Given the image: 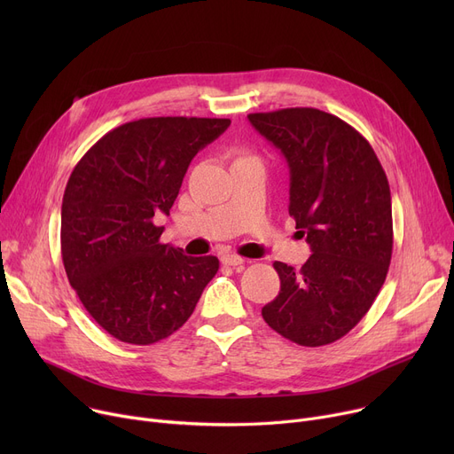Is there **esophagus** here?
Segmentation results:
<instances>
[{
	"mask_svg": "<svg viewBox=\"0 0 454 454\" xmlns=\"http://www.w3.org/2000/svg\"><path fill=\"white\" fill-rule=\"evenodd\" d=\"M221 261H223V265L233 267V269H243V265H245V259L239 255H223Z\"/></svg>",
	"mask_w": 454,
	"mask_h": 454,
	"instance_id": "obj_1",
	"label": "esophagus"
}]
</instances>
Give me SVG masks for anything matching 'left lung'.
I'll use <instances>...</instances> for the list:
<instances>
[{"label":"left lung","mask_w":454,"mask_h":454,"mask_svg":"<svg viewBox=\"0 0 454 454\" xmlns=\"http://www.w3.org/2000/svg\"><path fill=\"white\" fill-rule=\"evenodd\" d=\"M287 160L289 213L311 255L300 270L276 261L279 294L265 322L300 346L342 339L370 311L392 259V197L370 143L317 108L248 114Z\"/></svg>","instance_id":"8db88e82"}]
</instances>
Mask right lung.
<instances>
[{
    "instance_id": "obj_1",
    "label": "right lung",
    "mask_w": 454,
    "mask_h": 454,
    "mask_svg": "<svg viewBox=\"0 0 454 454\" xmlns=\"http://www.w3.org/2000/svg\"><path fill=\"white\" fill-rule=\"evenodd\" d=\"M230 119L145 117L105 134L71 173L60 213L62 261L90 317L114 339L149 346L193 315L219 270L215 255L161 245L187 167Z\"/></svg>"
}]
</instances>
